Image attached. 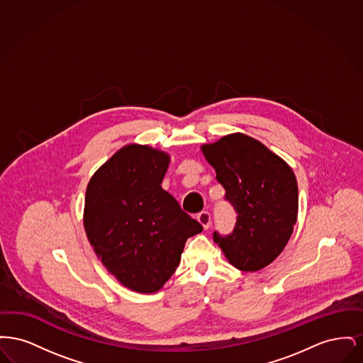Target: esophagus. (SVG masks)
I'll return each mask as SVG.
<instances>
[{
    "instance_id": "obj_1",
    "label": "esophagus",
    "mask_w": 363,
    "mask_h": 363,
    "mask_svg": "<svg viewBox=\"0 0 363 363\" xmlns=\"http://www.w3.org/2000/svg\"><path fill=\"white\" fill-rule=\"evenodd\" d=\"M197 220L203 225L204 230H208L209 225H211V215H209V212H207V211L200 212V213L197 215Z\"/></svg>"
}]
</instances>
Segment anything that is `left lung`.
Instances as JSON below:
<instances>
[{
    "label": "left lung",
    "mask_w": 363,
    "mask_h": 363,
    "mask_svg": "<svg viewBox=\"0 0 363 363\" xmlns=\"http://www.w3.org/2000/svg\"><path fill=\"white\" fill-rule=\"evenodd\" d=\"M201 152L237 211L234 231L213 233L225 259L243 272H256L283 252L298 216V184L293 169L259 140L231 133Z\"/></svg>",
    "instance_id": "obj_1"
}]
</instances>
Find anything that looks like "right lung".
<instances>
[{
    "mask_svg": "<svg viewBox=\"0 0 363 363\" xmlns=\"http://www.w3.org/2000/svg\"><path fill=\"white\" fill-rule=\"evenodd\" d=\"M169 164L164 151L126 144L86 185V238L104 268L136 293L159 291L175 272L186 240L203 231L162 188Z\"/></svg>",
    "mask_w": 363,
    "mask_h": 363,
    "instance_id": "add662e5",
    "label": "right lung"
}]
</instances>
